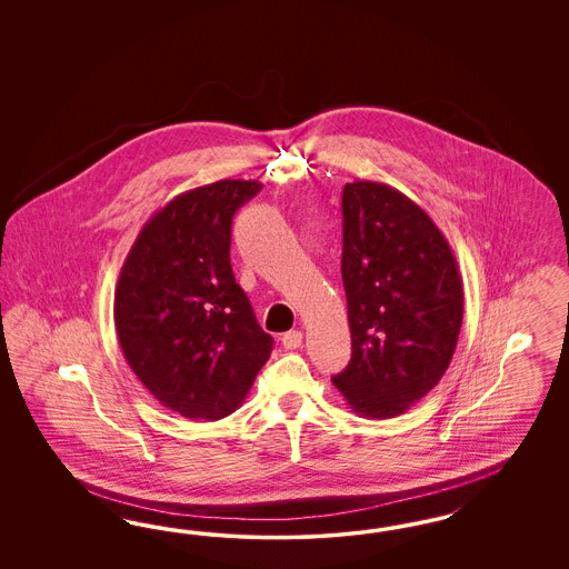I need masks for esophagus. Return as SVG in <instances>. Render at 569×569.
<instances>
[{
	"instance_id": "obj_1",
	"label": "esophagus",
	"mask_w": 569,
	"mask_h": 569,
	"mask_svg": "<svg viewBox=\"0 0 569 569\" xmlns=\"http://www.w3.org/2000/svg\"><path fill=\"white\" fill-rule=\"evenodd\" d=\"M302 331H298V329H293V331H288V333H283L281 336V345L283 348H288V350H293V348H300L302 345Z\"/></svg>"
}]
</instances>
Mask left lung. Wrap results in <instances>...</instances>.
I'll return each instance as SVG.
<instances>
[{
  "mask_svg": "<svg viewBox=\"0 0 569 569\" xmlns=\"http://www.w3.org/2000/svg\"><path fill=\"white\" fill-rule=\"evenodd\" d=\"M352 359L331 381L355 413H405L447 373L463 283L445 233L402 191L355 179L342 193Z\"/></svg>",
  "mask_w": 569,
  "mask_h": 569,
  "instance_id": "1",
  "label": "left lung"
}]
</instances>
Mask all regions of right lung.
<instances>
[{"label": "right lung", "instance_id": "1", "mask_svg": "<svg viewBox=\"0 0 569 569\" xmlns=\"http://www.w3.org/2000/svg\"><path fill=\"white\" fill-rule=\"evenodd\" d=\"M262 183L221 179L174 196L141 227L114 292L122 355L148 392L188 419L233 413L269 361L264 333L236 283L231 221Z\"/></svg>", "mask_w": 569, "mask_h": 569}]
</instances>
